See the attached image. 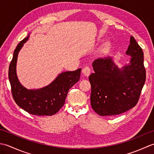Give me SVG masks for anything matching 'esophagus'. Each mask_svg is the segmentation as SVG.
Wrapping results in <instances>:
<instances>
[{
    "label": "esophagus",
    "mask_w": 154,
    "mask_h": 154,
    "mask_svg": "<svg viewBox=\"0 0 154 154\" xmlns=\"http://www.w3.org/2000/svg\"><path fill=\"white\" fill-rule=\"evenodd\" d=\"M83 74L85 77H89L91 74V69L89 67H85L83 69Z\"/></svg>",
    "instance_id": "34e87169"
}]
</instances>
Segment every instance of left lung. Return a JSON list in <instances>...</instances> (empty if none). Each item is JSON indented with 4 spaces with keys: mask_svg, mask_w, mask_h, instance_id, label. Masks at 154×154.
I'll return each instance as SVG.
<instances>
[{
    "mask_svg": "<svg viewBox=\"0 0 154 154\" xmlns=\"http://www.w3.org/2000/svg\"><path fill=\"white\" fill-rule=\"evenodd\" d=\"M126 54L129 63L121 68L112 57L93 62L94 73L89 77L91 85V104L100 116L122 114L136 106L146 81L143 53L133 36Z\"/></svg>",
    "mask_w": 154,
    "mask_h": 154,
    "instance_id": "obj_1",
    "label": "left lung"
}]
</instances>
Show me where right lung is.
Returning <instances> with one entry per match:
<instances>
[{
    "instance_id": "add662e5",
    "label": "right lung",
    "mask_w": 154,
    "mask_h": 154,
    "mask_svg": "<svg viewBox=\"0 0 154 154\" xmlns=\"http://www.w3.org/2000/svg\"><path fill=\"white\" fill-rule=\"evenodd\" d=\"M30 34L16 46L8 69L13 99L16 103L28 113L37 116H51L64 105L68 91L79 81L81 69L74 71H65L48 85L38 89H28L20 83L16 74L18 55Z\"/></svg>"
}]
</instances>
